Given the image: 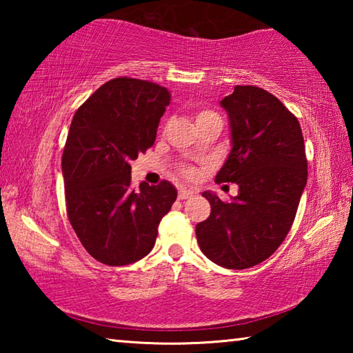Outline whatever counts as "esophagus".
<instances>
[{
  "label": "esophagus",
  "mask_w": 353,
  "mask_h": 353,
  "mask_svg": "<svg viewBox=\"0 0 353 353\" xmlns=\"http://www.w3.org/2000/svg\"><path fill=\"white\" fill-rule=\"evenodd\" d=\"M191 196H193V191L185 190V188H181V190H179V199H181V201H183V199H188V198H191Z\"/></svg>",
  "instance_id": "34e87169"
}]
</instances>
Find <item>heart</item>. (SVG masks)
Wrapping results in <instances>:
<instances>
[{
    "instance_id": "heart-1",
    "label": "heart",
    "mask_w": 353,
    "mask_h": 353,
    "mask_svg": "<svg viewBox=\"0 0 353 353\" xmlns=\"http://www.w3.org/2000/svg\"><path fill=\"white\" fill-rule=\"evenodd\" d=\"M208 117H218V115L214 112H212V110H199L198 112V117H196V121H198V119L208 118ZM181 174L183 177H187V179H193L196 176V171L193 168H190V166H182Z\"/></svg>"
}]
</instances>
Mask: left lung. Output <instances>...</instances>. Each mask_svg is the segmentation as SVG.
<instances>
[{"mask_svg": "<svg viewBox=\"0 0 353 353\" xmlns=\"http://www.w3.org/2000/svg\"><path fill=\"white\" fill-rule=\"evenodd\" d=\"M232 130V151L218 183L238 185L232 202L202 193L210 216L196 225L199 248L216 265L246 270L276 252L296 218L307 185V155L299 119L272 93L236 85L221 101Z\"/></svg>", "mask_w": 353, "mask_h": 353, "instance_id": "obj_1", "label": "left lung"}]
</instances>
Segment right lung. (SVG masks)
<instances>
[{
	"instance_id": "add662e5",
	"label": "right lung",
	"mask_w": 353,
	"mask_h": 353,
	"mask_svg": "<svg viewBox=\"0 0 353 353\" xmlns=\"http://www.w3.org/2000/svg\"><path fill=\"white\" fill-rule=\"evenodd\" d=\"M170 101L159 83L115 77L71 121L62 154L67 214L82 246L104 265H130L151 252L177 198L168 181L130 183V162L154 145Z\"/></svg>"
}]
</instances>
